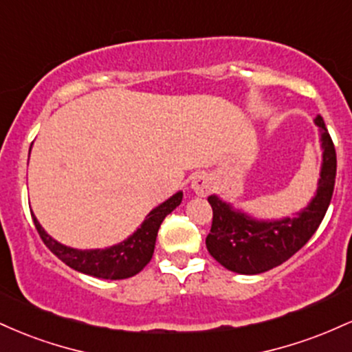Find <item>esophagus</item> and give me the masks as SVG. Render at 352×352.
I'll return each mask as SVG.
<instances>
[{
    "instance_id": "34e87169",
    "label": "esophagus",
    "mask_w": 352,
    "mask_h": 352,
    "mask_svg": "<svg viewBox=\"0 0 352 352\" xmlns=\"http://www.w3.org/2000/svg\"><path fill=\"white\" fill-rule=\"evenodd\" d=\"M213 182L207 173H197V175L192 177V182H190V188H192L193 193L197 195H207V193L212 190Z\"/></svg>"
}]
</instances>
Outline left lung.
Segmentation results:
<instances>
[{
  "label": "left lung",
  "mask_w": 352,
  "mask_h": 352,
  "mask_svg": "<svg viewBox=\"0 0 352 352\" xmlns=\"http://www.w3.org/2000/svg\"><path fill=\"white\" fill-rule=\"evenodd\" d=\"M314 125L321 134L322 160L314 197L292 217L256 218L215 195L208 197L213 210L207 250L233 273L260 274L285 263L308 243L326 215L336 180V151L321 116Z\"/></svg>",
  "instance_id": "obj_1"
}]
</instances>
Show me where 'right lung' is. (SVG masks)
Instances as JSON below:
<instances>
[{
  "mask_svg": "<svg viewBox=\"0 0 352 352\" xmlns=\"http://www.w3.org/2000/svg\"><path fill=\"white\" fill-rule=\"evenodd\" d=\"M182 197H184L182 190L173 193L170 199L162 201L147 213L145 220L132 235L107 248L79 250L59 243L41 227L34 213L31 215L44 245L72 270L102 280H125L142 272L145 265L152 260L160 225L164 218L182 204Z\"/></svg>",
  "mask_w": 352,
  "mask_h": 352,
  "instance_id": "1",
  "label": "right lung"
}]
</instances>
